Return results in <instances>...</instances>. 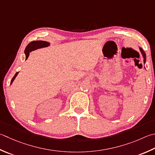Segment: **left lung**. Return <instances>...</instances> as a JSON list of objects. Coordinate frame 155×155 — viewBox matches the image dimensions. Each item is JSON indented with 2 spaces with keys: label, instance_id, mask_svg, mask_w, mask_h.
<instances>
[{
  "label": "left lung",
  "instance_id": "1",
  "mask_svg": "<svg viewBox=\"0 0 155 155\" xmlns=\"http://www.w3.org/2000/svg\"><path fill=\"white\" fill-rule=\"evenodd\" d=\"M139 50H140V52H141L142 55V57H143V58H144V63L145 64V63H146V60H147L146 54H145V52H144V50H142L140 47H139ZM144 68H145V67H144Z\"/></svg>",
  "mask_w": 155,
  "mask_h": 155
}]
</instances>
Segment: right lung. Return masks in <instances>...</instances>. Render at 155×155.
Returning <instances> with one entry per match:
<instances>
[{"label":"right lung","instance_id":"add662e5","mask_svg":"<svg viewBox=\"0 0 155 155\" xmlns=\"http://www.w3.org/2000/svg\"><path fill=\"white\" fill-rule=\"evenodd\" d=\"M50 44L49 43V42L45 41H41V40L33 41L31 42H30V43L26 46L25 51H24V52H25V60L29 57V53L31 52V51H34L35 50L39 49V48L48 47V46H50ZM18 73H19V72H16V74H15L13 78H12V80L11 81V84L13 83V82L14 81L15 78H16Z\"/></svg>","mask_w":155,"mask_h":155}]
</instances>
